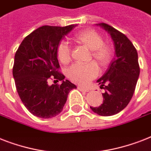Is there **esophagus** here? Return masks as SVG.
<instances>
[{"label":"esophagus","instance_id":"esophagus-1","mask_svg":"<svg viewBox=\"0 0 151 151\" xmlns=\"http://www.w3.org/2000/svg\"><path fill=\"white\" fill-rule=\"evenodd\" d=\"M78 88L80 90V91H82V92H89V89H88V88H87L81 87V86H78Z\"/></svg>","mask_w":151,"mask_h":151}]
</instances>
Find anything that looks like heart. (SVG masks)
I'll use <instances>...</instances> for the list:
<instances>
[{"label": "heart", "mask_w": 151, "mask_h": 151, "mask_svg": "<svg viewBox=\"0 0 151 151\" xmlns=\"http://www.w3.org/2000/svg\"><path fill=\"white\" fill-rule=\"evenodd\" d=\"M75 43L90 50L89 60L93 59L101 68H105L114 57V48L110 42L103 41V36L95 29H84L73 37ZM56 54L61 63L67 65L71 61V49L65 42L57 46ZM99 68L92 62L85 65H73L66 71V77L71 81L81 85H86L96 78Z\"/></svg>", "instance_id": "b5f03b06"}]
</instances>
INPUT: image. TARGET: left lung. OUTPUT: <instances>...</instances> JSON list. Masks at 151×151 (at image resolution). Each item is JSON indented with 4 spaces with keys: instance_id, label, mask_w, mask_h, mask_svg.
<instances>
[{
    "instance_id": "8db88e82",
    "label": "left lung",
    "mask_w": 151,
    "mask_h": 151,
    "mask_svg": "<svg viewBox=\"0 0 151 151\" xmlns=\"http://www.w3.org/2000/svg\"><path fill=\"white\" fill-rule=\"evenodd\" d=\"M110 34L114 42L116 58L114 59L106 73L97 81L103 93V103L99 106H90L101 116L114 115L129 104L136 89L139 75L138 54L131 41L122 32L110 25L99 23Z\"/></svg>"
}]
</instances>
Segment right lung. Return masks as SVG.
Masks as SVG:
<instances>
[{
  "label": "right lung",
  "instance_id": "obj_1",
  "mask_svg": "<svg viewBox=\"0 0 151 151\" xmlns=\"http://www.w3.org/2000/svg\"><path fill=\"white\" fill-rule=\"evenodd\" d=\"M74 25L42 26L23 39L15 55L12 74L19 98L32 114L50 118L63 110L70 91L76 85L60 73L56 49ZM62 80L50 86L49 81Z\"/></svg>",
  "mask_w": 151,
  "mask_h": 151
}]
</instances>
